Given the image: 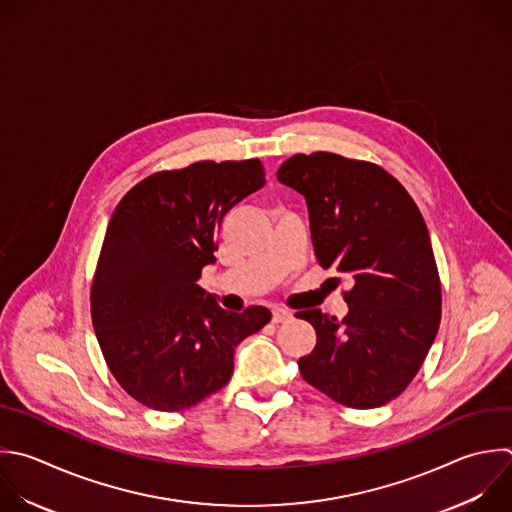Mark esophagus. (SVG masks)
<instances>
[{"mask_svg": "<svg viewBox=\"0 0 512 512\" xmlns=\"http://www.w3.org/2000/svg\"><path fill=\"white\" fill-rule=\"evenodd\" d=\"M292 318V312L286 310V308H274L272 310V322L274 324H280V322H286Z\"/></svg>", "mask_w": 512, "mask_h": 512, "instance_id": "34e87169", "label": "esophagus"}]
</instances>
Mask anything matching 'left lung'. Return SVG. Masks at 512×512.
<instances>
[{
  "mask_svg": "<svg viewBox=\"0 0 512 512\" xmlns=\"http://www.w3.org/2000/svg\"><path fill=\"white\" fill-rule=\"evenodd\" d=\"M278 180L306 198L314 254L350 276L348 314L298 312L316 346L302 378L350 408L396 398L422 366L440 324V278L424 218L386 170L330 152L288 158Z\"/></svg>",
  "mask_w": 512,
  "mask_h": 512,
  "instance_id": "obj_1",
  "label": "left lung"
}]
</instances>
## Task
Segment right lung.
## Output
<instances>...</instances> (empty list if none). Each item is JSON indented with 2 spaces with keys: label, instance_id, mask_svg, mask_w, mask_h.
Wrapping results in <instances>:
<instances>
[{
  "label": "right lung",
  "instance_id": "obj_1",
  "mask_svg": "<svg viewBox=\"0 0 512 512\" xmlns=\"http://www.w3.org/2000/svg\"><path fill=\"white\" fill-rule=\"evenodd\" d=\"M258 158L156 172L118 204L92 282V322L120 386L176 412L228 384L234 350L264 328V306L228 312L198 286L230 208L264 186Z\"/></svg>",
  "mask_w": 512,
  "mask_h": 512
}]
</instances>
